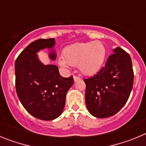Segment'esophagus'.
<instances>
[{
  "label": "esophagus",
  "mask_w": 146,
  "mask_h": 146,
  "mask_svg": "<svg viewBox=\"0 0 146 146\" xmlns=\"http://www.w3.org/2000/svg\"><path fill=\"white\" fill-rule=\"evenodd\" d=\"M80 80V77H78V76H75V75L74 76V82H76V81Z\"/></svg>",
  "instance_id": "obj_1"
}]
</instances>
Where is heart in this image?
<instances>
[{"mask_svg":"<svg viewBox=\"0 0 146 146\" xmlns=\"http://www.w3.org/2000/svg\"><path fill=\"white\" fill-rule=\"evenodd\" d=\"M105 54V47L100 42L75 43L64 49V58L59 59V64L65 67L78 66L82 74L92 75L102 67Z\"/></svg>","mask_w":146,"mask_h":146,"instance_id":"b5f03b06","label":"heart"}]
</instances>
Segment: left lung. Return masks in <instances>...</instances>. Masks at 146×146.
<instances>
[{
	"mask_svg": "<svg viewBox=\"0 0 146 146\" xmlns=\"http://www.w3.org/2000/svg\"><path fill=\"white\" fill-rule=\"evenodd\" d=\"M83 80L89 113L100 118L113 116L124 106L133 87L134 72L130 55L117 47L97 74Z\"/></svg>",
	"mask_w": 146,
	"mask_h": 146,
	"instance_id": "obj_1",
	"label": "left lung"
}]
</instances>
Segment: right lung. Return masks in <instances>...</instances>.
I'll use <instances>...</instances> for the list:
<instances>
[{
  "instance_id": "1",
  "label": "right lung",
  "mask_w": 146,
  "mask_h": 146,
  "mask_svg": "<svg viewBox=\"0 0 146 146\" xmlns=\"http://www.w3.org/2000/svg\"><path fill=\"white\" fill-rule=\"evenodd\" d=\"M55 38H40L31 42L15 61V88L23 106L35 118L51 121L58 118L65 106L66 95L74 83L73 76L63 77L57 66L43 65L38 50L52 48ZM55 59V53L50 54Z\"/></svg>"
}]
</instances>
